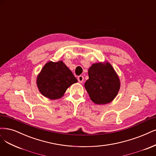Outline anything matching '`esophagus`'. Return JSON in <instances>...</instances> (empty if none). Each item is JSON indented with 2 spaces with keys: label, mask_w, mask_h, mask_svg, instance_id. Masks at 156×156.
<instances>
[{
  "label": "esophagus",
  "mask_w": 156,
  "mask_h": 156,
  "mask_svg": "<svg viewBox=\"0 0 156 156\" xmlns=\"http://www.w3.org/2000/svg\"><path fill=\"white\" fill-rule=\"evenodd\" d=\"M77 80L80 83H82L84 80V77L83 76H79L77 78Z\"/></svg>",
  "instance_id": "obj_1"
}]
</instances>
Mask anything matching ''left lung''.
Segmentation results:
<instances>
[{
    "label": "left lung",
    "mask_w": 156,
    "mask_h": 156,
    "mask_svg": "<svg viewBox=\"0 0 156 156\" xmlns=\"http://www.w3.org/2000/svg\"><path fill=\"white\" fill-rule=\"evenodd\" d=\"M88 73L89 79L84 87L90 99L98 105L114 100L120 88V80L111 64L108 62L93 64Z\"/></svg>",
    "instance_id": "8db88e82"
}]
</instances>
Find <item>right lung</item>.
Instances as JSON below:
<instances>
[{
    "mask_svg": "<svg viewBox=\"0 0 156 156\" xmlns=\"http://www.w3.org/2000/svg\"><path fill=\"white\" fill-rule=\"evenodd\" d=\"M77 82V79L62 61L47 62L37 78L39 92L52 100L62 98L67 88Z\"/></svg>",
    "mask_w": 156,
    "mask_h": 156,
    "instance_id": "add662e5",
    "label": "right lung"
}]
</instances>
